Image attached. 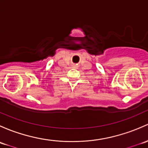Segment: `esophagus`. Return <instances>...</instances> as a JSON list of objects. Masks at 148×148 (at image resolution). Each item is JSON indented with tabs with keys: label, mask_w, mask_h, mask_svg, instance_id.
I'll list each match as a JSON object with an SVG mask.
<instances>
[{
	"label": "esophagus",
	"mask_w": 148,
	"mask_h": 148,
	"mask_svg": "<svg viewBox=\"0 0 148 148\" xmlns=\"http://www.w3.org/2000/svg\"><path fill=\"white\" fill-rule=\"evenodd\" d=\"M72 66H73V67H77V65H74V64Z\"/></svg>",
	"instance_id": "1"
}]
</instances>
